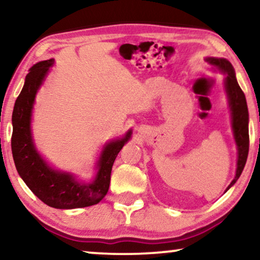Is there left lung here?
<instances>
[{
	"label": "left lung",
	"mask_w": 260,
	"mask_h": 260,
	"mask_svg": "<svg viewBox=\"0 0 260 260\" xmlns=\"http://www.w3.org/2000/svg\"><path fill=\"white\" fill-rule=\"evenodd\" d=\"M205 61L208 62L213 69L226 76L223 86H225L227 102H229L231 124H232L233 137L237 144L238 154L236 176L230 183V186L226 188L225 191H227L240 177L247 159L248 145H250L248 144L250 143V138H248V110L246 98H245L244 92L238 84L236 71H234L232 63L225 58H214V56H207V58H205Z\"/></svg>",
	"instance_id": "obj_1"
}]
</instances>
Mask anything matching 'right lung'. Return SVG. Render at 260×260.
I'll return each instance as SVG.
<instances>
[{
  "label": "right lung",
  "instance_id": "add662e5",
  "mask_svg": "<svg viewBox=\"0 0 260 260\" xmlns=\"http://www.w3.org/2000/svg\"><path fill=\"white\" fill-rule=\"evenodd\" d=\"M54 59L33 65L26 76L24 85L17 97L12 117V152L16 170L28 188L49 207L59 209L83 208L97 205L109 190L113 162L133 130L123 137L108 142L103 147L95 163V175L90 182H83L73 173L52 167L38 151L31 133V116L35 97L44 84Z\"/></svg>",
  "mask_w": 260,
  "mask_h": 260
}]
</instances>
